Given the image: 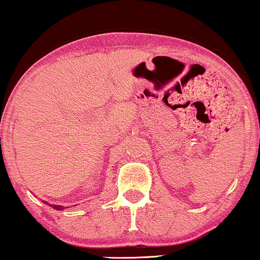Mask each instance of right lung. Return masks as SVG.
<instances>
[{"instance_id": "obj_1", "label": "right lung", "mask_w": 260, "mask_h": 260, "mask_svg": "<svg viewBox=\"0 0 260 260\" xmlns=\"http://www.w3.org/2000/svg\"><path fill=\"white\" fill-rule=\"evenodd\" d=\"M45 204H46V201H45ZM51 207L55 208V209H58V211H60V209H62V208H63L62 206H56V205H51Z\"/></svg>"}]
</instances>
